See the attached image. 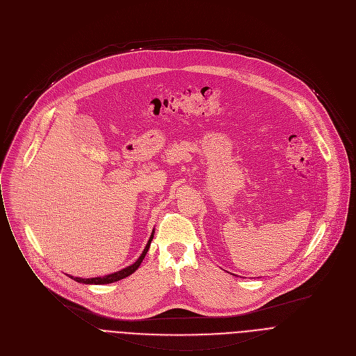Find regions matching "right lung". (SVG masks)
Returning a JSON list of instances; mask_svg holds the SVG:
<instances>
[{"mask_svg":"<svg viewBox=\"0 0 356 356\" xmlns=\"http://www.w3.org/2000/svg\"><path fill=\"white\" fill-rule=\"evenodd\" d=\"M153 237H154V232L152 233L150 240H149L146 248L143 250V252H141V255L138 257V259H137L134 264H131V265H129L127 268H124V269H120V270H118V272H115V273H111V275H105V276H102V277H101V276H98V277H88V279L74 277V276H70V277L77 280V282H80V283H86V285H106V283L118 282V280H120V279H123V277L131 275V273L140 266V264L143 262V259H145V257H146V254H147V251H149V248H150V244H152Z\"/></svg>","mask_w":356,"mask_h":356,"instance_id":"add662e5","label":"right lung"}]
</instances>
